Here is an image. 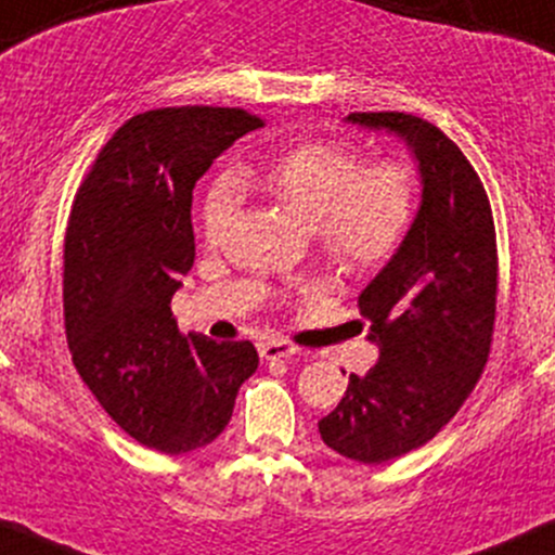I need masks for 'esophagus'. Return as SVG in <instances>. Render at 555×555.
I'll return each mask as SVG.
<instances>
[{
    "instance_id": "obj_1",
    "label": "esophagus",
    "mask_w": 555,
    "mask_h": 555,
    "mask_svg": "<svg viewBox=\"0 0 555 555\" xmlns=\"http://www.w3.org/2000/svg\"><path fill=\"white\" fill-rule=\"evenodd\" d=\"M296 351L298 348L294 346V344H288V340H261L259 344V353H261V359H267V361H272V359H291V357H296Z\"/></svg>"
}]
</instances>
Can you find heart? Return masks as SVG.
I'll list each match as a JSON object with an SVG mask.
<instances>
[{
  "instance_id": "obj_1",
  "label": "heart",
  "mask_w": 555,
  "mask_h": 555,
  "mask_svg": "<svg viewBox=\"0 0 555 555\" xmlns=\"http://www.w3.org/2000/svg\"><path fill=\"white\" fill-rule=\"evenodd\" d=\"M248 180H259L291 215L311 225L322 251L348 270H375L393 259L416 220L414 167L401 159L364 165L359 149L346 141L294 143L257 176L241 172L238 183ZM233 207V180L211 185L202 207L207 244H220Z\"/></svg>"
}]
</instances>
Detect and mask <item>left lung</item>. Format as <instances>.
I'll list each match as a JSON object with an SVG mask.
<instances>
[{"label":"left lung","mask_w":555,"mask_h":555,"mask_svg":"<svg viewBox=\"0 0 555 555\" xmlns=\"http://www.w3.org/2000/svg\"><path fill=\"white\" fill-rule=\"evenodd\" d=\"M348 120L403 135L422 172L406 244L359 296L379 361L348 377L340 403L320 420L335 453L383 464L433 440L482 377L495 327V222L477 170L438 126L406 112H351Z\"/></svg>","instance_id":"8db88e82"}]
</instances>
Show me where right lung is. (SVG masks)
<instances>
[{
	"instance_id": "add662e5",
	"label": "right lung",
	"mask_w": 555,
	"mask_h": 555,
	"mask_svg": "<svg viewBox=\"0 0 555 555\" xmlns=\"http://www.w3.org/2000/svg\"><path fill=\"white\" fill-rule=\"evenodd\" d=\"M264 120L238 107L133 115L80 180L65 230L67 348L117 427L162 453L211 443L257 372L248 340L180 333L172 294L196 257V180Z\"/></svg>"
}]
</instances>
